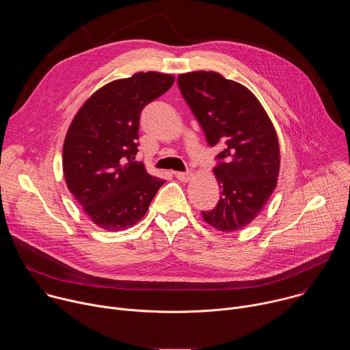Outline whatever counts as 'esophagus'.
Here are the masks:
<instances>
[{
  "label": "esophagus",
  "instance_id": "esophagus-1",
  "mask_svg": "<svg viewBox=\"0 0 350 350\" xmlns=\"http://www.w3.org/2000/svg\"><path fill=\"white\" fill-rule=\"evenodd\" d=\"M176 177L180 180V181H184V183H187V181H189L191 178H192V173L191 172H177L176 173Z\"/></svg>",
  "mask_w": 350,
  "mask_h": 350
}]
</instances>
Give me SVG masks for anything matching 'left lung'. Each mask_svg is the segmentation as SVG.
Wrapping results in <instances>:
<instances>
[{"mask_svg": "<svg viewBox=\"0 0 350 350\" xmlns=\"http://www.w3.org/2000/svg\"><path fill=\"white\" fill-rule=\"evenodd\" d=\"M177 83L208 144L223 148L213 169L221 196L202 217L219 231L241 230L260 213L277 185L275 129L251 90L217 72L183 73Z\"/></svg>", "mask_w": 350, "mask_h": 350, "instance_id": "1", "label": "left lung"}]
</instances>
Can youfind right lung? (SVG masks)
Instances as JSON below:
<instances>
[{
  "label": "right lung",
  "mask_w": 350,
  "mask_h": 350,
  "mask_svg": "<svg viewBox=\"0 0 350 350\" xmlns=\"http://www.w3.org/2000/svg\"><path fill=\"white\" fill-rule=\"evenodd\" d=\"M173 83V75L158 72L113 80L96 90L73 118L64 142V176L99 228L122 231L137 224L165 184L148 174L135 155L141 111Z\"/></svg>",
  "instance_id": "obj_1"
}]
</instances>
